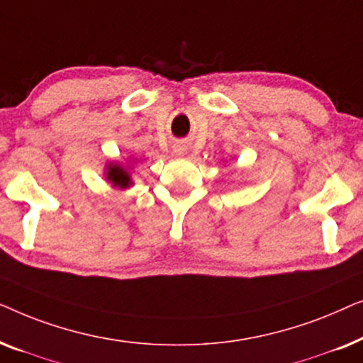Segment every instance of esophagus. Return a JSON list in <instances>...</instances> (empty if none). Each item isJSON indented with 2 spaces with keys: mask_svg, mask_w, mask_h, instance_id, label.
<instances>
[{
  "mask_svg": "<svg viewBox=\"0 0 363 363\" xmlns=\"http://www.w3.org/2000/svg\"><path fill=\"white\" fill-rule=\"evenodd\" d=\"M175 153H177V155H185V148H183V147H177V148H175Z\"/></svg>",
  "mask_w": 363,
  "mask_h": 363,
  "instance_id": "esophagus-1",
  "label": "esophagus"
}]
</instances>
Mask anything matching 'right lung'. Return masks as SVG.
Here are the masks:
<instances>
[{"label":"right lung","instance_id":"add662e5","mask_svg":"<svg viewBox=\"0 0 363 363\" xmlns=\"http://www.w3.org/2000/svg\"><path fill=\"white\" fill-rule=\"evenodd\" d=\"M132 168H133V160H130L128 163H122L116 160L107 162L106 168H104V177H106V180L111 183L113 188L125 190V188H130L133 185Z\"/></svg>","mask_w":363,"mask_h":363}]
</instances>
